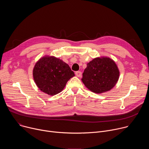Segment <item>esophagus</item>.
I'll use <instances>...</instances> for the list:
<instances>
[{
    "label": "esophagus",
    "mask_w": 149,
    "mask_h": 149,
    "mask_svg": "<svg viewBox=\"0 0 149 149\" xmlns=\"http://www.w3.org/2000/svg\"><path fill=\"white\" fill-rule=\"evenodd\" d=\"M75 75H76L77 77H81L82 72H81V71H76V72H75Z\"/></svg>",
    "instance_id": "obj_1"
}]
</instances>
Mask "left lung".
Returning a JSON list of instances; mask_svg holds the SVG:
<instances>
[{"instance_id":"obj_1","label":"left lung","mask_w":149,"mask_h":149,"mask_svg":"<svg viewBox=\"0 0 149 149\" xmlns=\"http://www.w3.org/2000/svg\"><path fill=\"white\" fill-rule=\"evenodd\" d=\"M119 74L116 63L111 59L97 58L87 63L81 80L90 91L100 94L115 86Z\"/></svg>"}]
</instances>
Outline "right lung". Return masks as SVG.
Listing matches in <instances>:
<instances>
[{"label": "right lung", "mask_w": 149, "mask_h": 149, "mask_svg": "<svg viewBox=\"0 0 149 149\" xmlns=\"http://www.w3.org/2000/svg\"><path fill=\"white\" fill-rule=\"evenodd\" d=\"M33 75L42 91L54 95L64 88L68 81L75 74L63 61L54 56H45L36 63Z\"/></svg>", "instance_id": "1"}]
</instances>
